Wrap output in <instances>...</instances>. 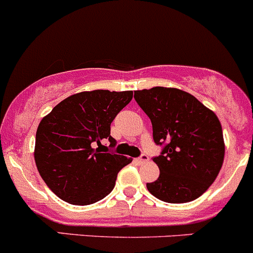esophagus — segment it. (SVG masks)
Masks as SVG:
<instances>
[{
	"label": "esophagus",
	"instance_id": "obj_1",
	"mask_svg": "<svg viewBox=\"0 0 253 253\" xmlns=\"http://www.w3.org/2000/svg\"><path fill=\"white\" fill-rule=\"evenodd\" d=\"M148 156L147 155H142L141 157H138V159H136V162H137L138 165H143L146 164V162H148Z\"/></svg>",
	"mask_w": 253,
	"mask_h": 253
}]
</instances>
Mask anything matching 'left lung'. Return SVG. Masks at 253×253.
Segmentation results:
<instances>
[{"label": "left lung", "mask_w": 253, "mask_h": 253, "mask_svg": "<svg viewBox=\"0 0 253 253\" xmlns=\"http://www.w3.org/2000/svg\"><path fill=\"white\" fill-rule=\"evenodd\" d=\"M134 100L150 117L155 142L165 145L153 159L160 176L147 183V190L169 204L198 198L216 180L225 157L216 113L188 92L172 87L134 91Z\"/></svg>", "instance_id": "obj_1"}]
</instances>
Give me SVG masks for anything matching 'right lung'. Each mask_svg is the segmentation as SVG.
Here are the masks:
<instances>
[{
  "instance_id": "right-lung-1",
  "label": "right lung",
  "mask_w": 253,
  "mask_h": 253,
  "mask_svg": "<svg viewBox=\"0 0 253 253\" xmlns=\"http://www.w3.org/2000/svg\"><path fill=\"white\" fill-rule=\"evenodd\" d=\"M132 96V91L80 92L61 101L41 120L35 162L42 180L61 200L86 206L113 190L117 173L132 159L115 155L101 142L108 140L110 147H115L111 122Z\"/></svg>"
}]
</instances>
